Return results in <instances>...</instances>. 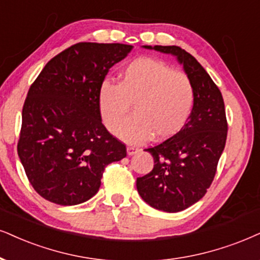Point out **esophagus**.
Returning <instances> with one entry per match:
<instances>
[{"label": "esophagus", "mask_w": 260, "mask_h": 260, "mask_svg": "<svg viewBox=\"0 0 260 260\" xmlns=\"http://www.w3.org/2000/svg\"><path fill=\"white\" fill-rule=\"evenodd\" d=\"M139 149H138V147H134V146H128L127 147V153H128V156H133V154H136V153H138L139 152Z\"/></svg>", "instance_id": "esophagus-1"}]
</instances>
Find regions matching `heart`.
Listing matches in <instances>:
<instances>
[{
    "label": "heart",
    "instance_id": "heart-1",
    "mask_svg": "<svg viewBox=\"0 0 260 260\" xmlns=\"http://www.w3.org/2000/svg\"><path fill=\"white\" fill-rule=\"evenodd\" d=\"M134 104L136 115L121 127ZM194 104V87L182 72L150 57L124 66L119 84L104 81L98 91V107L104 126L127 143L151 137L163 140L180 132Z\"/></svg>",
    "mask_w": 260,
    "mask_h": 260
}]
</instances>
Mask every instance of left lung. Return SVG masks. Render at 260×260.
<instances>
[{"mask_svg":"<svg viewBox=\"0 0 260 260\" xmlns=\"http://www.w3.org/2000/svg\"><path fill=\"white\" fill-rule=\"evenodd\" d=\"M170 54L182 64L194 87V104L185 127L159 145L152 154L153 169L137 179L141 199L153 209L182 211L205 196L224 150L228 124L221 91L189 52L176 45H144Z\"/></svg>","mask_w":260,"mask_h":260,"instance_id":"obj_1","label":"left lung"}]
</instances>
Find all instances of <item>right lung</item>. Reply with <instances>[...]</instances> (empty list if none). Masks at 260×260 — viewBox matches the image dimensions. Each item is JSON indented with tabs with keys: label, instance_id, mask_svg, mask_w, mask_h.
Returning <instances> with one entry per match:
<instances>
[{
	"label": "right lung",
	"instance_id": "right-lung-1",
	"mask_svg": "<svg viewBox=\"0 0 260 260\" xmlns=\"http://www.w3.org/2000/svg\"><path fill=\"white\" fill-rule=\"evenodd\" d=\"M132 45L78 43L45 64L22 108L18 154L36 192L58 205H78L98 192L104 168L126 146L102 123L98 91Z\"/></svg>",
	"mask_w": 260,
	"mask_h": 260
}]
</instances>
